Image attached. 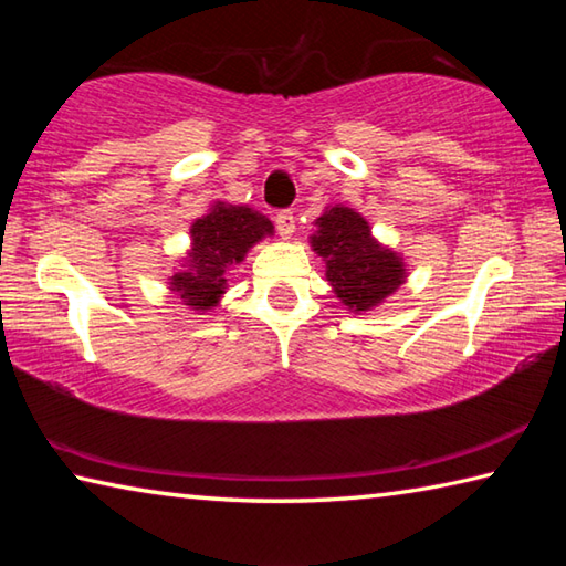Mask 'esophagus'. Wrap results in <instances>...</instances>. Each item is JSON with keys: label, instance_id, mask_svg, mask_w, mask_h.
Returning a JSON list of instances; mask_svg holds the SVG:
<instances>
[{"label": "esophagus", "instance_id": "obj_1", "mask_svg": "<svg viewBox=\"0 0 566 566\" xmlns=\"http://www.w3.org/2000/svg\"><path fill=\"white\" fill-rule=\"evenodd\" d=\"M274 224H276V232H280L284 239H290L296 229V217L292 212H280L274 217Z\"/></svg>", "mask_w": 566, "mask_h": 566}]
</instances>
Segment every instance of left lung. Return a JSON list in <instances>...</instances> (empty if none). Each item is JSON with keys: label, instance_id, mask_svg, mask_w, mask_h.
<instances>
[{"label": "left lung", "instance_id": "8db88e82", "mask_svg": "<svg viewBox=\"0 0 566 566\" xmlns=\"http://www.w3.org/2000/svg\"><path fill=\"white\" fill-rule=\"evenodd\" d=\"M314 252L327 262L334 294L354 312H367L385 302L405 282L399 256L377 244L367 219L347 207H332L317 219Z\"/></svg>", "mask_w": 566, "mask_h": 566}]
</instances>
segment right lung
I'll list each match as a JSON object with an SVG mask.
<instances>
[{"mask_svg":"<svg viewBox=\"0 0 566 566\" xmlns=\"http://www.w3.org/2000/svg\"><path fill=\"white\" fill-rule=\"evenodd\" d=\"M272 234V222L249 207L217 205L207 217L191 224V252L185 270L171 276V290L195 310L217 306L224 292L227 272L239 264L249 247Z\"/></svg>","mask_w":566,"mask_h":566,"instance_id":"obj_1","label":"right lung"}]
</instances>
